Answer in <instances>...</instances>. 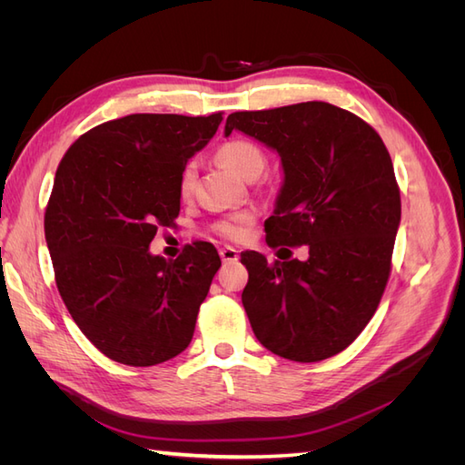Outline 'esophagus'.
Listing matches in <instances>:
<instances>
[{"label":"esophagus","mask_w":465,"mask_h":465,"mask_svg":"<svg viewBox=\"0 0 465 465\" xmlns=\"http://www.w3.org/2000/svg\"><path fill=\"white\" fill-rule=\"evenodd\" d=\"M219 254H221V260L224 262V263H232V262H236L238 260V250L236 248H232V246H223L221 250H219Z\"/></svg>","instance_id":"esophagus-1"}]
</instances>
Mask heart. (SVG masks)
Here are the masks:
<instances>
[{
	"label": "heart",
	"mask_w": 465,
	"mask_h": 465,
	"mask_svg": "<svg viewBox=\"0 0 465 465\" xmlns=\"http://www.w3.org/2000/svg\"><path fill=\"white\" fill-rule=\"evenodd\" d=\"M217 154L232 173L248 180L260 176L265 166V154L260 149V145L242 137H236L227 143H223ZM193 184H195V166L193 163H188L184 166V171H182L180 182H178V190L182 198H190L193 192ZM254 221H256L254 211H236V213H231L227 217L215 221L213 231L221 238H224V241L242 242L250 236Z\"/></svg>",
	"instance_id": "b5f03b06"
}]
</instances>
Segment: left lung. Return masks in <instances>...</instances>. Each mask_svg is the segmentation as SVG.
Segmentation results:
<instances>
[{
  "label": "left lung",
  "mask_w": 465,
  "mask_h": 465,
  "mask_svg": "<svg viewBox=\"0 0 465 465\" xmlns=\"http://www.w3.org/2000/svg\"><path fill=\"white\" fill-rule=\"evenodd\" d=\"M232 130L275 149L283 163L265 242L308 248L304 262L267 263L258 252L241 254L252 330L283 359L333 357L371 322L390 279L401 219L390 153L372 125L318 101L232 112L224 134Z\"/></svg>",
  "instance_id": "obj_1"
}]
</instances>
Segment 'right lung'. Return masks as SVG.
<instances>
[{"mask_svg":"<svg viewBox=\"0 0 465 465\" xmlns=\"http://www.w3.org/2000/svg\"><path fill=\"white\" fill-rule=\"evenodd\" d=\"M209 116L130 114L69 147L55 171L45 234L55 285L87 340L108 359L153 367L180 355L221 260L192 242L176 260L149 254L180 213L188 159L215 135Z\"/></svg>","mask_w":465,"mask_h":465,"instance_id":"right-lung-1","label":"right lung"}]
</instances>
